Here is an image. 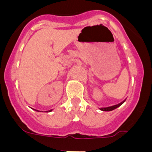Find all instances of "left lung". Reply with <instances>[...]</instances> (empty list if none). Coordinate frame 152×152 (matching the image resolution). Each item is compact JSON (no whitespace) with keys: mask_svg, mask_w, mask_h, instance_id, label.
<instances>
[{"mask_svg":"<svg viewBox=\"0 0 152 152\" xmlns=\"http://www.w3.org/2000/svg\"><path fill=\"white\" fill-rule=\"evenodd\" d=\"M126 101V100H123V102H121V103H119V104H116V105H114V106H112V107H104V108H100V110L102 111H112L113 110H115V109H116L117 107H120V106L123 104L124 102Z\"/></svg>","mask_w":152,"mask_h":152,"instance_id":"obj_1","label":"left lung"}]
</instances>
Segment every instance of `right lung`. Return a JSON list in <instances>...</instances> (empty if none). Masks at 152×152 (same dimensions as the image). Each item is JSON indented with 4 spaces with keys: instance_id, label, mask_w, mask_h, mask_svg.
Segmentation results:
<instances>
[{
    "instance_id": "obj_1",
    "label": "right lung",
    "mask_w": 152,
    "mask_h": 152,
    "mask_svg": "<svg viewBox=\"0 0 152 152\" xmlns=\"http://www.w3.org/2000/svg\"><path fill=\"white\" fill-rule=\"evenodd\" d=\"M38 111V110H37ZM51 111H52V110H49V112H51Z\"/></svg>"
}]
</instances>
